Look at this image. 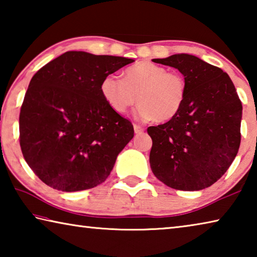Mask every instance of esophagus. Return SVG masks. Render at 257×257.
I'll use <instances>...</instances> for the list:
<instances>
[{
  "mask_svg": "<svg viewBox=\"0 0 257 257\" xmlns=\"http://www.w3.org/2000/svg\"><path fill=\"white\" fill-rule=\"evenodd\" d=\"M134 130L136 134H142L143 132H144V128L139 124H134Z\"/></svg>",
  "mask_w": 257,
  "mask_h": 257,
  "instance_id": "1",
  "label": "esophagus"
}]
</instances>
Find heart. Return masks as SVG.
<instances>
[{
  "mask_svg": "<svg viewBox=\"0 0 257 257\" xmlns=\"http://www.w3.org/2000/svg\"><path fill=\"white\" fill-rule=\"evenodd\" d=\"M104 101L116 113H125L136 99L141 120L167 122L177 116L187 97V82L179 72L168 71L150 61L127 68L123 79L110 73L99 84Z\"/></svg>",
  "mask_w": 257,
  "mask_h": 257,
  "instance_id": "heart-1",
  "label": "heart"
}]
</instances>
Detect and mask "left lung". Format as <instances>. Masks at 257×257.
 I'll return each instance as SVG.
<instances>
[{
	"instance_id": "obj_1",
	"label": "left lung",
	"mask_w": 257,
	"mask_h": 257,
	"mask_svg": "<svg viewBox=\"0 0 257 257\" xmlns=\"http://www.w3.org/2000/svg\"><path fill=\"white\" fill-rule=\"evenodd\" d=\"M153 62L176 68L187 82L184 106L147 133L154 176L178 190H201L228 170L240 145L242 105L228 73L197 56L175 54Z\"/></svg>"
}]
</instances>
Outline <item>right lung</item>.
<instances>
[{"instance_id": "obj_1", "label": "right lung", "mask_w": 257, "mask_h": 257, "mask_svg": "<svg viewBox=\"0 0 257 257\" xmlns=\"http://www.w3.org/2000/svg\"><path fill=\"white\" fill-rule=\"evenodd\" d=\"M133 59L69 51L35 73L19 116L26 162L52 188L78 191L105 181L134 127L104 101V77Z\"/></svg>"}]
</instances>
